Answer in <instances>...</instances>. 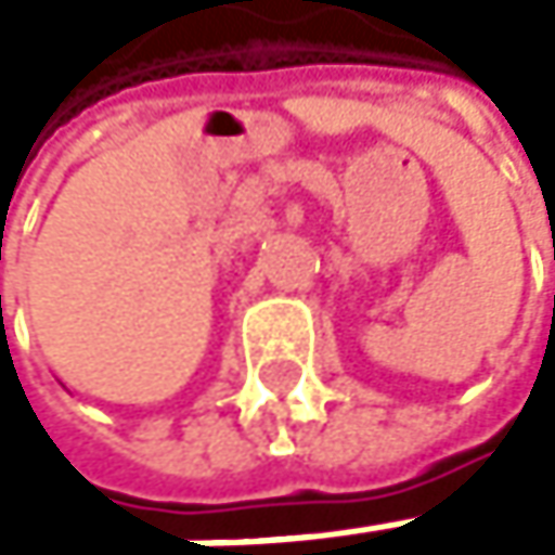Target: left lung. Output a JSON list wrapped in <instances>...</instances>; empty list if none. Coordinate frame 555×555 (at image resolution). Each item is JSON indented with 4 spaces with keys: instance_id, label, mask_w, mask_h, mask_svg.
Returning <instances> with one entry per match:
<instances>
[{
    "instance_id": "8db88e82",
    "label": "left lung",
    "mask_w": 555,
    "mask_h": 555,
    "mask_svg": "<svg viewBox=\"0 0 555 555\" xmlns=\"http://www.w3.org/2000/svg\"><path fill=\"white\" fill-rule=\"evenodd\" d=\"M553 306H555V299H553Z\"/></svg>"
}]
</instances>
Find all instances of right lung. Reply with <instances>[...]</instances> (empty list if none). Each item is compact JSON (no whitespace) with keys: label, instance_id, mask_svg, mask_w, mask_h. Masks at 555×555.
I'll return each mask as SVG.
<instances>
[{"label":"right lung","instance_id":"obj_1","mask_svg":"<svg viewBox=\"0 0 555 555\" xmlns=\"http://www.w3.org/2000/svg\"><path fill=\"white\" fill-rule=\"evenodd\" d=\"M0 302H2V299H0Z\"/></svg>","mask_w":555,"mask_h":555}]
</instances>
